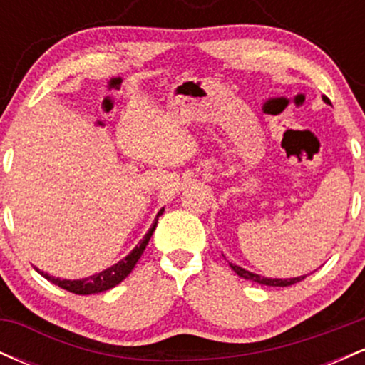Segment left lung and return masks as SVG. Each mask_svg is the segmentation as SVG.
I'll return each instance as SVG.
<instances>
[{
  "label": "left lung",
  "instance_id": "obj_1",
  "mask_svg": "<svg viewBox=\"0 0 365 365\" xmlns=\"http://www.w3.org/2000/svg\"><path fill=\"white\" fill-rule=\"evenodd\" d=\"M322 101L329 104V99L326 98V96H322ZM228 264H230V267H232V269L235 271L238 276H240V278L250 279V282H255V283L266 284V287H290V284L302 282V279L305 278V276H299V278H284V279H282V278H264V276L250 273V271H247V269H244V267L237 266V264H232V262H228Z\"/></svg>",
  "mask_w": 365,
  "mask_h": 365
}]
</instances>
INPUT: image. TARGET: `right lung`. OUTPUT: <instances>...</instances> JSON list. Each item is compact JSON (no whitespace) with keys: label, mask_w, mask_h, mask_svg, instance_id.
<instances>
[{"label":"right lung","mask_w":365,"mask_h":365,"mask_svg":"<svg viewBox=\"0 0 365 365\" xmlns=\"http://www.w3.org/2000/svg\"><path fill=\"white\" fill-rule=\"evenodd\" d=\"M163 211H165V209H161V211L158 212L153 226H150L149 232L145 233L144 238H142L139 244L135 245V249H133L132 252L127 255V257H123L121 261L113 264L111 267H106V269L101 271V273H96V274L89 276V278H82V279L54 278V276H49L48 273H44V271H39V269H37V273L43 274L48 282L58 284V287L63 288V290L72 292V293H75V295H92V293H101V292L110 290V288L116 287V284L123 282V279L127 278L130 273H132V269L135 267V264L140 259V255L144 254L145 245L149 244L154 230H156L158 217L163 215Z\"/></svg>","instance_id":"add662e5"}]
</instances>
